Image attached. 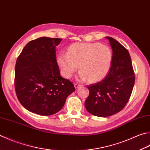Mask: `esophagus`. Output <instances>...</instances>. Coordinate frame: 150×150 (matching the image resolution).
Returning a JSON list of instances; mask_svg holds the SVG:
<instances>
[{
    "label": "esophagus",
    "instance_id": "1",
    "mask_svg": "<svg viewBox=\"0 0 150 150\" xmlns=\"http://www.w3.org/2000/svg\"><path fill=\"white\" fill-rule=\"evenodd\" d=\"M74 87H75L76 89H78L79 87H81V85L80 84H78V83H75L74 84Z\"/></svg>",
    "mask_w": 150,
    "mask_h": 150
}]
</instances>
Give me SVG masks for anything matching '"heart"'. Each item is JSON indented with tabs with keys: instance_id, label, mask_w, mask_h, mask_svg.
I'll return each instance as SVG.
<instances>
[{
	"instance_id": "b5f03b06",
	"label": "heart",
	"mask_w": 150,
	"mask_h": 150,
	"mask_svg": "<svg viewBox=\"0 0 150 150\" xmlns=\"http://www.w3.org/2000/svg\"><path fill=\"white\" fill-rule=\"evenodd\" d=\"M112 54L108 46L99 43L78 42L69 47L68 52H60L57 57L61 72L70 78L78 68V78L97 81L105 77L109 72Z\"/></svg>"
}]
</instances>
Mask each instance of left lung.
<instances>
[{"label":"left lung","mask_w":150,"mask_h":150,"mask_svg":"<svg viewBox=\"0 0 150 150\" xmlns=\"http://www.w3.org/2000/svg\"><path fill=\"white\" fill-rule=\"evenodd\" d=\"M112 49L110 69L105 78L87 86L89 97L85 106L93 115L108 117L121 111L131 97L135 77L129 53L119 42L106 37Z\"/></svg>","instance_id":"8db88e82"}]
</instances>
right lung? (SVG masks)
Masks as SVG:
<instances>
[{
	"label": "right lung",
	"instance_id": "obj_1",
	"mask_svg": "<svg viewBox=\"0 0 150 150\" xmlns=\"http://www.w3.org/2000/svg\"><path fill=\"white\" fill-rule=\"evenodd\" d=\"M61 38L40 37L30 41L17 59L15 89L22 106L41 115L55 114L75 91L71 81L61 76L55 47Z\"/></svg>",
	"mask_w": 150,
	"mask_h": 150
}]
</instances>
